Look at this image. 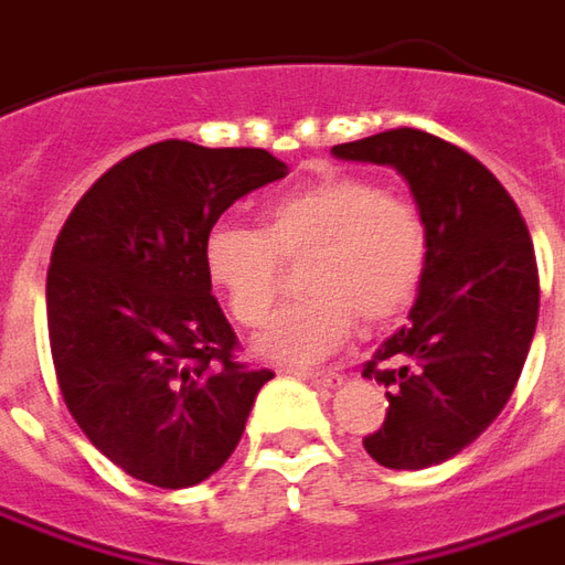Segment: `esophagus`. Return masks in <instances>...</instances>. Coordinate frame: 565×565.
Segmentation results:
<instances>
[{
    "label": "esophagus",
    "instance_id": "1",
    "mask_svg": "<svg viewBox=\"0 0 565 565\" xmlns=\"http://www.w3.org/2000/svg\"><path fill=\"white\" fill-rule=\"evenodd\" d=\"M290 373L306 379V382H315V385H323V388H337L339 382H342V373H337V370H302V366H296Z\"/></svg>",
    "mask_w": 565,
    "mask_h": 565
}]
</instances>
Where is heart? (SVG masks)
Masks as SVG:
<instances>
[{"instance_id": "1", "label": "heart", "mask_w": 565, "mask_h": 565, "mask_svg": "<svg viewBox=\"0 0 565 565\" xmlns=\"http://www.w3.org/2000/svg\"><path fill=\"white\" fill-rule=\"evenodd\" d=\"M431 256L419 204L366 177H330L275 199L263 228L216 223L204 242V269L244 327L269 318L284 266H302V294L256 337V349L284 364L327 358L364 327L397 321L416 302Z\"/></svg>"}]
</instances>
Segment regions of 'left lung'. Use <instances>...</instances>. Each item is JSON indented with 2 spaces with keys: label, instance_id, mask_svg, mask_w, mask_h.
I'll return each mask as SVG.
<instances>
[{
  "label": "left lung",
  "instance_id": "1",
  "mask_svg": "<svg viewBox=\"0 0 565 565\" xmlns=\"http://www.w3.org/2000/svg\"><path fill=\"white\" fill-rule=\"evenodd\" d=\"M333 152L397 168L431 232L409 323L364 364L388 388L364 449L385 468L419 471L477 440L514 394L539 321L530 228L475 156L428 131L392 128Z\"/></svg>",
  "mask_w": 565,
  "mask_h": 565
}]
</instances>
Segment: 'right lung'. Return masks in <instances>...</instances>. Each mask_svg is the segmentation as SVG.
I'll list each match as a JSON object with an SVG mask.
<instances>
[{
    "mask_svg": "<svg viewBox=\"0 0 565 565\" xmlns=\"http://www.w3.org/2000/svg\"><path fill=\"white\" fill-rule=\"evenodd\" d=\"M284 173L266 149L161 140L113 164L66 216L45 287L54 376L125 475L195 487L238 447L271 373L238 361L204 242L226 207Z\"/></svg>",
    "mask_w": 565,
    "mask_h": 565,
    "instance_id": "1",
    "label": "right lung"
}]
</instances>
